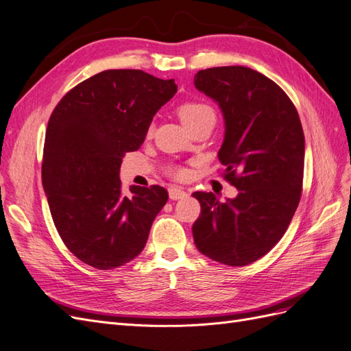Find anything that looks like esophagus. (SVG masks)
I'll return each instance as SVG.
<instances>
[{"label": "esophagus", "instance_id": "1", "mask_svg": "<svg viewBox=\"0 0 351 351\" xmlns=\"http://www.w3.org/2000/svg\"><path fill=\"white\" fill-rule=\"evenodd\" d=\"M168 193H169V199H173V200L183 199L187 195L184 190L180 189V187H169L168 189Z\"/></svg>", "mask_w": 351, "mask_h": 351}]
</instances>
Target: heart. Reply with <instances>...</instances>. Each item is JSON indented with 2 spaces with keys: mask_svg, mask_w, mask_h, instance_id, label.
I'll use <instances>...</instances> for the list:
<instances>
[{
  "mask_svg": "<svg viewBox=\"0 0 351 351\" xmlns=\"http://www.w3.org/2000/svg\"><path fill=\"white\" fill-rule=\"evenodd\" d=\"M177 114L180 117V120L184 123L189 130L195 129L196 125H200L204 123H215V111L210 107L209 104L204 101H184L183 104L178 105ZM154 132V125L151 124L147 127V134H151ZM168 173L171 174L176 178H184L186 177V169L173 167L168 169Z\"/></svg>",
  "mask_w": 351,
  "mask_h": 351,
  "instance_id": "1",
  "label": "heart"
}]
</instances>
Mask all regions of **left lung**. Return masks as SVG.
Returning a JSON list of instances; mask_svg holds the SVG:
<instances>
[{
  "instance_id": "1",
  "label": "left lung",
  "mask_w": 351,
  "mask_h": 351,
  "mask_svg": "<svg viewBox=\"0 0 351 351\" xmlns=\"http://www.w3.org/2000/svg\"><path fill=\"white\" fill-rule=\"evenodd\" d=\"M195 86L215 99L226 119L218 152L224 177L239 195L219 202L195 192L200 215L192 227L200 253L230 267L265 256L289 228L299 206L304 133L291 99L259 71L227 66L200 70Z\"/></svg>"
}]
</instances>
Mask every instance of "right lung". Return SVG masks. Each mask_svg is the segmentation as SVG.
I'll return each mask as SVG.
<instances>
[{
  "label": "right lung",
  "instance_id": "right-lung-1",
  "mask_svg": "<svg viewBox=\"0 0 351 351\" xmlns=\"http://www.w3.org/2000/svg\"><path fill=\"white\" fill-rule=\"evenodd\" d=\"M176 92L174 79L105 70L69 90L49 117L42 184L52 221L67 249L93 268L134 259L167 204L168 192L156 184L132 186L127 196L119 174Z\"/></svg>",
  "mask_w": 351,
  "mask_h": 351
}]
</instances>
